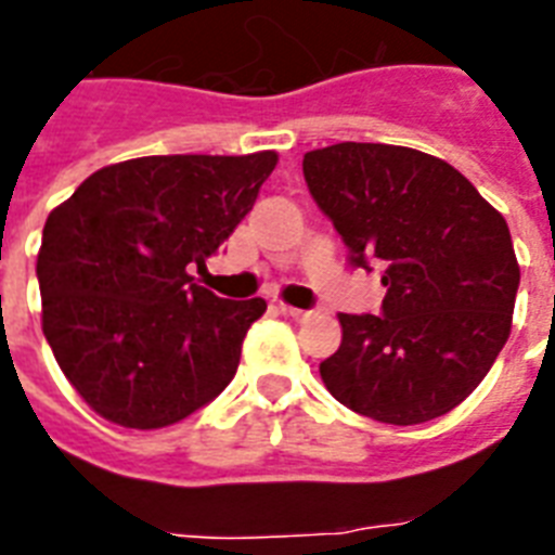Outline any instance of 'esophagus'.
Here are the masks:
<instances>
[{
    "mask_svg": "<svg viewBox=\"0 0 555 555\" xmlns=\"http://www.w3.org/2000/svg\"><path fill=\"white\" fill-rule=\"evenodd\" d=\"M282 313H285V317H291V320H296V322H305V320H311V317H313L311 311H302V308H291V305H282Z\"/></svg>",
    "mask_w": 555,
    "mask_h": 555,
    "instance_id": "34e87169",
    "label": "esophagus"
}]
</instances>
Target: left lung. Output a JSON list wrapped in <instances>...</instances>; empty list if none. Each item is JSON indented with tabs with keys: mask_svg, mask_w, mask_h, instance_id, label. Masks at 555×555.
Here are the masks:
<instances>
[{
	"mask_svg": "<svg viewBox=\"0 0 555 555\" xmlns=\"http://www.w3.org/2000/svg\"><path fill=\"white\" fill-rule=\"evenodd\" d=\"M351 268L379 270V313H339L320 363L339 403L414 426L473 395L504 348L518 294L509 227L447 160L388 143H334L302 160Z\"/></svg>",
	"mask_w": 555,
	"mask_h": 555,
	"instance_id": "8db88e82",
	"label": "left lung"
}]
</instances>
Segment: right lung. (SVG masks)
<instances>
[{"mask_svg":"<svg viewBox=\"0 0 555 555\" xmlns=\"http://www.w3.org/2000/svg\"><path fill=\"white\" fill-rule=\"evenodd\" d=\"M276 152L150 155L98 169L56 209L37 256L42 334L77 395L126 429H160L235 377L264 299L190 276L230 238Z\"/></svg>","mask_w":555,"mask_h":555,"instance_id":"obj_1","label":"right lung"}]
</instances>
